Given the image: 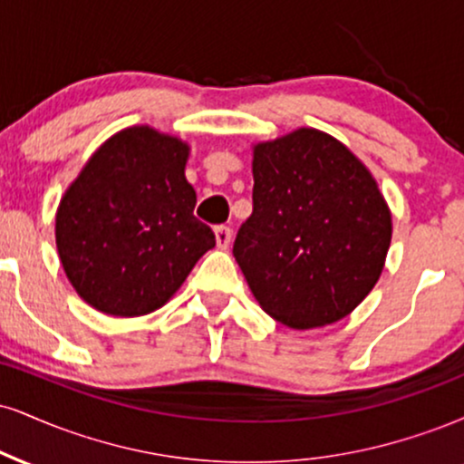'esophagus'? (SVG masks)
<instances>
[{
	"label": "esophagus",
	"mask_w": 464,
	"mask_h": 464,
	"mask_svg": "<svg viewBox=\"0 0 464 464\" xmlns=\"http://www.w3.org/2000/svg\"><path fill=\"white\" fill-rule=\"evenodd\" d=\"M214 233H216V244H218V248H228V244H231V236H233V231L228 227H216L214 228Z\"/></svg>",
	"instance_id": "1"
}]
</instances>
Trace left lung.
I'll use <instances>...</instances> for the list:
<instances>
[{
  "mask_svg": "<svg viewBox=\"0 0 464 464\" xmlns=\"http://www.w3.org/2000/svg\"><path fill=\"white\" fill-rule=\"evenodd\" d=\"M253 214L233 256L261 309L294 331L343 320L382 275L392 209L362 161L314 127L253 147Z\"/></svg>",
  "mask_w": 464,
  "mask_h": 464,
  "instance_id": "8db88e82",
  "label": "left lung"
}]
</instances>
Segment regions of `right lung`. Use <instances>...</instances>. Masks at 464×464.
<instances>
[{"mask_svg":"<svg viewBox=\"0 0 464 464\" xmlns=\"http://www.w3.org/2000/svg\"><path fill=\"white\" fill-rule=\"evenodd\" d=\"M188 158L181 138L133 125L108 138L66 188L55 246L72 289L92 309L153 314L216 246L214 231L194 218Z\"/></svg>","mask_w":464,"mask_h":464,"instance_id":"obj_1","label":"right lung"}]
</instances>
